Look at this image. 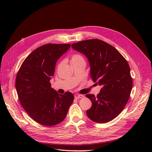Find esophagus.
Listing matches in <instances>:
<instances>
[{
	"label": "esophagus",
	"instance_id": "obj_1",
	"mask_svg": "<svg viewBox=\"0 0 152 152\" xmlns=\"http://www.w3.org/2000/svg\"><path fill=\"white\" fill-rule=\"evenodd\" d=\"M84 96L83 95H81V94H75V98L76 99H81V98H83Z\"/></svg>",
	"mask_w": 152,
	"mask_h": 152
}]
</instances>
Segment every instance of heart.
Segmentation results:
<instances>
[{"instance_id": "b5f03b06", "label": "heart", "mask_w": 152, "mask_h": 152, "mask_svg": "<svg viewBox=\"0 0 152 152\" xmlns=\"http://www.w3.org/2000/svg\"><path fill=\"white\" fill-rule=\"evenodd\" d=\"M80 59H83V57H82V55L80 54H74L71 57V61H75L77 60H80Z\"/></svg>"}]
</instances>
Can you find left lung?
<instances>
[{
  "instance_id": "1",
  "label": "left lung",
  "mask_w": 152,
  "mask_h": 152,
  "mask_svg": "<svg viewBox=\"0 0 152 152\" xmlns=\"http://www.w3.org/2000/svg\"><path fill=\"white\" fill-rule=\"evenodd\" d=\"M73 49L88 59L92 81L102 87L95 96L87 94L92 107L86 113L92 121L106 123L115 118L127 104L132 88L129 66L115 47L99 39L74 43Z\"/></svg>"
}]
</instances>
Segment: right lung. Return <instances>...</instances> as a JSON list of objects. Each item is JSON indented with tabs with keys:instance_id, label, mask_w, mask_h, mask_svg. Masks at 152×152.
Here are the masks:
<instances>
[{
	"instance_id": "add662e5",
	"label": "right lung",
	"mask_w": 152,
	"mask_h": 152,
	"mask_svg": "<svg viewBox=\"0 0 152 152\" xmlns=\"http://www.w3.org/2000/svg\"><path fill=\"white\" fill-rule=\"evenodd\" d=\"M71 44H47L32 52L22 63L15 87L23 108L37 123L46 126L60 123L74 100L70 92L59 94L51 87L58 58Z\"/></svg>"
}]
</instances>
